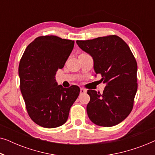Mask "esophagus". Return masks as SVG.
Wrapping results in <instances>:
<instances>
[{
  "instance_id": "esophagus-1",
  "label": "esophagus",
  "mask_w": 155,
  "mask_h": 155,
  "mask_svg": "<svg viewBox=\"0 0 155 155\" xmlns=\"http://www.w3.org/2000/svg\"><path fill=\"white\" fill-rule=\"evenodd\" d=\"M87 92V90H84L83 88H81L80 89V94H84V93Z\"/></svg>"
}]
</instances>
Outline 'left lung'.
I'll use <instances>...</instances> for the list:
<instances>
[{
    "label": "left lung",
    "mask_w": 155,
    "mask_h": 155,
    "mask_svg": "<svg viewBox=\"0 0 155 155\" xmlns=\"http://www.w3.org/2000/svg\"><path fill=\"white\" fill-rule=\"evenodd\" d=\"M78 46L92 56L96 74L106 84L102 94L89 90L87 113L97 126H116L132 111L137 90V65L126 42L116 35L77 41Z\"/></svg>",
    "instance_id": "1"
}]
</instances>
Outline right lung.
<instances>
[{"label":"right lung","instance_id":"obj_1","mask_svg":"<svg viewBox=\"0 0 155 155\" xmlns=\"http://www.w3.org/2000/svg\"><path fill=\"white\" fill-rule=\"evenodd\" d=\"M73 46L72 40L56 36L39 37L29 44L20 60L18 73L26 109L31 119L44 128L64 124L79 96V87L64 88L55 78Z\"/></svg>","mask_w":155,"mask_h":155}]
</instances>
